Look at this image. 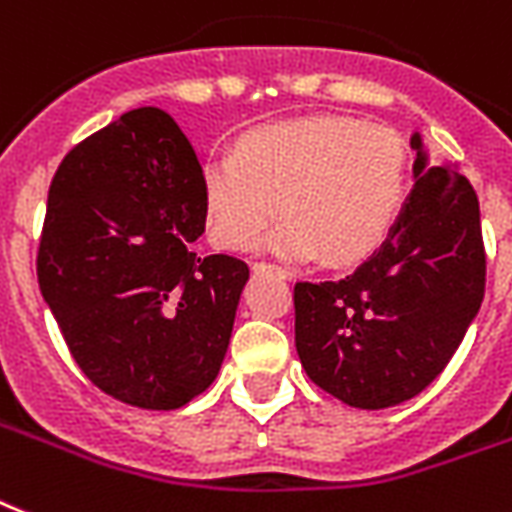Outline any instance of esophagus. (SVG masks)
Returning a JSON list of instances; mask_svg holds the SVG:
<instances>
[{"label":"esophagus","instance_id":"1","mask_svg":"<svg viewBox=\"0 0 512 512\" xmlns=\"http://www.w3.org/2000/svg\"><path fill=\"white\" fill-rule=\"evenodd\" d=\"M253 272H269V275L280 277V280H288L290 272L285 267H280V264H269V261H256L253 264Z\"/></svg>","mask_w":512,"mask_h":512}]
</instances>
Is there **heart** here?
<instances>
[{"label":"heart","instance_id":"heart-1","mask_svg":"<svg viewBox=\"0 0 512 512\" xmlns=\"http://www.w3.org/2000/svg\"><path fill=\"white\" fill-rule=\"evenodd\" d=\"M410 158L388 129L346 116H306L237 137L200 166L206 232L224 251H248L275 219L269 251L343 267L367 259L399 222Z\"/></svg>","mask_w":512,"mask_h":512}]
</instances>
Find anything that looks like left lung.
I'll return each mask as SVG.
<instances>
[{
    "instance_id": "1",
    "label": "left lung",
    "mask_w": 512,
    "mask_h": 512,
    "mask_svg": "<svg viewBox=\"0 0 512 512\" xmlns=\"http://www.w3.org/2000/svg\"><path fill=\"white\" fill-rule=\"evenodd\" d=\"M410 147L415 185L380 251L351 275L293 288L306 375L357 410L394 407L431 386L484 301L476 192L457 163L431 161L420 132Z\"/></svg>"
}]
</instances>
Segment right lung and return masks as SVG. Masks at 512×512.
Returning a JSON list of instances; mask_svg holds the SVG:
<instances>
[{"mask_svg": "<svg viewBox=\"0 0 512 512\" xmlns=\"http://www.w3.org/2000/svg\"><path fill=\"white\" fill-rule=\"evenodd\" d=\"M200 161L177 121L137 108L73 147L49 185L36 277L94 386L177 410L214 383L248 264L200 256Z\"/></svg>", "mask_w": 512, "mask_h": 512, "instance_id": "1", "label": "right lung"}]
</instances>
